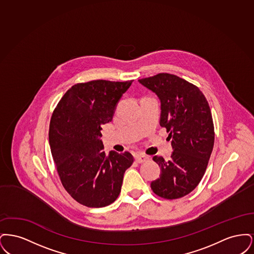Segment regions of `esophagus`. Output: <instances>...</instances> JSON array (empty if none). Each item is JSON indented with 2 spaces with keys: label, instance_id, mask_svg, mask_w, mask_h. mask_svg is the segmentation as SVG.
<instances>
[{
  "label": "esophagus",
  "instance_id": "esophagus-1",
  "mask_svg": "<svg viewBox=\"0 0 254 254\" xmlns=\"http://www.w3.org/2000/svg\"><path fill=\"white\" fill-rule=\"evenodd\" d=\"M147 159H148V157H146L145 155H142V154H137L135 156V161L137 163H139V164H142V163H144L145 161H147Z\"/></svg>",
  "mask_w": 254,
  "mask_h": 254
}]
</instances>
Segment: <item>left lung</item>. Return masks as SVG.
<instances>
[{
    "mask_svg": "<svg viewBox=\"0 0 254 254\" xmlns=\"http://www.w3.org/2000/svg\"><path fill=\"white\" fill-rule=\"evenodd\" d=\"M161 101L160 125L169 133L171 159L153 160L161 167L160 178L151 183L153 192L173 200L190 193L202 180L214 145V126L205 95L198 86L169 74L138 80Z\"/></svg>",
    "mask_w": 254,
    "mask_h": 254,
    "instance_id": "1",
    "label": "left lung"
}]
</instances>
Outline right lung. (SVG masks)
<instances>
[{"instance_id":"right-lung-1","label":"right lung","mask_w":254,"mask_h":254,"mask_svg":"<svg viewBox=\"0 0 254 254\" xmlns=\"http://www.w3.org/2000/svg\"><path fill=\"white\" fill-rule=\"evenodd\" d=\"M131 81L94 80L72 85L62 97L49 124V145L64 190L88 207L112 204L121 192L125 171L133 164L127 151H109L100 137L102 126Z\"/></svg>"}]
</instances>
